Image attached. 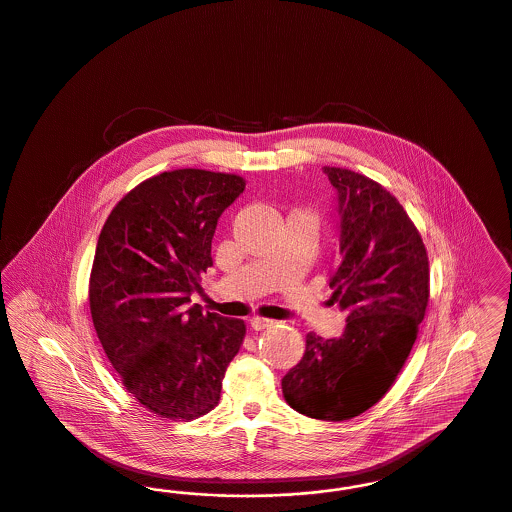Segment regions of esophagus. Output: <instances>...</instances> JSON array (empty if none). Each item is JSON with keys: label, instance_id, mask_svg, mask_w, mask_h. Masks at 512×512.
Returning a JSON list of instances; mask_svg holds the SVG:
<instances>
[{"label": "esophagus", "instance_id": "1", "mask_svg": "<svg viewBox=\"0 0 512 512\" xmlns=\"http://www.w3.org/2000/svg\"><path fill=\"white\" fill-rule=\"evenodd\" d=\"M272 324H274V320H268V318H249V326H251V330H255V332L265 330V328H270Z\"/></svg>", "mask_w": 512, "mask_h": 512}]
</instances>
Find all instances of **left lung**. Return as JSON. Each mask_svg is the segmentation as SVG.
Here are the masks:
<instances>
[{
  "mask_svg": "<svg viewBox=\"0 0 512 512\" xmlns=\"http://www.w3.org/2000/svg\"><path fill=\"white\" fill-rule=\"evenodd\" d=\"M322 171L336 190L340 247L330 288L347 324L340 338L307 334L282 391L297 413L336 422L365 413L395 382L426 313L430 268L418 230L388 190L347 169Z\"/></svg>",
  "mask_w": 512,
  "mask_h": 512,
  "instance_id": "obj_1",
  "label": "left lung"
}]
</instances>
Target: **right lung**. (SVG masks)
<instances>
[{"mask_svg": "<svg viewBox=\"0 0 512 512\" xmlns=\"http://www.w3.org/2000/svg\"><path fill=\"white\" fill-rule=\"evenodd\" d=\"M236 174L163 172L124 195L99 234L90 311L124 388L151 413L192 420L219 405L244 320L190 307L213 267L220 215L244 192Z\"/></svg>", "mask_w": 512, "mask_h": 512, "instance_id": "add662e5", "label": "right lung"}]
</instances>
